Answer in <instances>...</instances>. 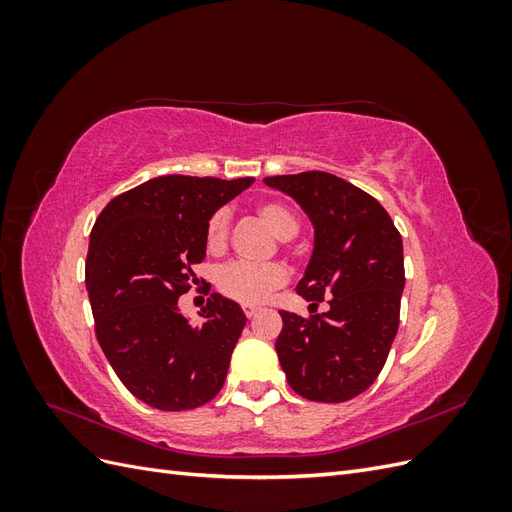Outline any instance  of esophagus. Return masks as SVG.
<instances>
[{
    "instance_id": "obj_1",
    "label": "esophagus",
    "mask_w": 512,
    "mask_h": 512,
    "mask_svg": "<svg viewBox=\"0 0 512 512\" xmlns=\"http://www.w3.org/2000/svg\"><path fill=\"white\" fill-rule=\"evenodd\" d=\"M243 314H245L247 318H254V316L258 314V307H254V305H243Z\"/></svg>"
}]
</instances>
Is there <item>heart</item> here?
<instances>
[{"label": "heart", "mask_w": 512, "mask_h": 512, "mask_svg": "<svg viewBox=\"0 0 512 512\" xmlns=\"http://www.w3.org/2000/svg\"><path fill=\"white\" fill-rule=\"evenodd\" d=\"M260 218L265 220L277 239L288 241L299 232V222L294 213L280 203H262L258 207ZM230 232V209L222 207L215 211L205 228V239L209 252H222L228 243ZM288 280V271L271 262V265H252V262H228V265L218 269L215 284L224 297L243 303V305H258L269 297V292L284 286Z\"/></svg>", "instance_id": "obj_1"}]
</instances>
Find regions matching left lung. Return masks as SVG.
<instances>
[{
	"label": "left lung",
	"instance_id": "obj_1",
	"mask_svg": "<svg viewBox=\"0 0 512 512\" xmlns=\"http://www.w3.org/2000/svg\"><path fill=\"white\" fill-rule=\"evenodd\" d=\"M265 183L294 198L314 226V250L297 292L329 312H280L275 350L294 393L339 404L367 391L399 327L404 243L374 196L329 173L277 175Z\"/></svg>",
	"mask_w": 512,
	"mask_h": 512
}]
</instances>
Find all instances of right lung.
I'll return each instance as SVG.
<instances>
[{"instance_id": "obj_1", "label": "right lung", "mask_w": 512, "mask_h": 512, "mask_svg": "<svg viewBox=\"0 0 512 512\" xmlns=\"http://www.w3.org/2000/svg\"><path fill=\"white\" fill-rule=\"evenodd\" d=\"M252 183L162 175L113 198L91 230L85 284L100 348L151 408L192 410L224 386L243 309L213 292L194 327L177 301L198 282L209 218Z\"/></svg>"}]
</instances>
